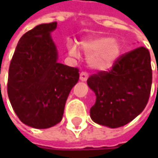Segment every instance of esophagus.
Instances as JSON below:
<instances>
[{
	"label": "esophagus",
	"instance_id": "esophagus-1",
	"mask_svg": "<svg viewBox=\"0 0 158 158\" xmlns=\"http://www.w3.org/2000/svg\"><path fill=\"white\" fill-rule=\"evenodd\" d=\"M87 79H88V74H87V72H86V71H82V72L80 73V75H79V79L82 80V81H85V80H87Z\"/></svg>",
	"mask_w": 158,
	"mask_h": 158
}]
</instances>
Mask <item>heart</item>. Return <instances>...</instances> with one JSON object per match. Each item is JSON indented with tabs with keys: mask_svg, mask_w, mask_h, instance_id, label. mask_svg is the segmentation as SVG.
<instances>
[{
	"mask_svg": "<svg viewBox=\"0 0 158 158\" xmlns=\"http://www.w3.org/2000/svg\"><path fill=\"white\" fill-rule=\"evenodd\" d=\"M79 47L88 56L89 65L97 70H106L110 69L121 52L119 42L106 36L84 40L80 43ZM69 51L73 56H79V48L75 45L70 46Z\"/></svg>",
	"mask_w": 158,
	"mask_h": 158,
	"instance_id": "obj_1",
	"label": "heart"
}]
</instances>
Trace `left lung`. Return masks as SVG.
<instances>
[{
	"instance_id": "left-lung-1",
	"label": "left lung",
	"mask_w": 158,
	"mask_h": 158,
	"mask_svg": "<svg viewBox=\"0 0 158 158\" xmlns=\"http://www.w3.org/2000/svg\"><path fill=\"white\" fill-rule=\"evenodd\" d=\"M96 94L90 108L93 122L118 128L133 121L145 108L152 86L148 49L135 48L120 56L108 71H99L87 80Z\"/></svg>"
}]
</instances>
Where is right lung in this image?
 Wrapping results in <instances>:
<instances>
[{
    "instance_id": "obj_1",
    "label": "right lung",
    "mask_w": 158,
    "mask_h": 158,
    "mask_svg": "<svg viewBox=\"0 0 158 158\" xmlns=\"http://www.w3.org/2000/svg\"><path fill=\"white\" fill-rule=\"evenodd\" d=\"M56 24L42 23L26 32L9 67L7 92L12 107L22 123L37 129L62 120L69 94L79 81L78 68L57 62L50 36Z\"/></svg>"
}]
</instances>
